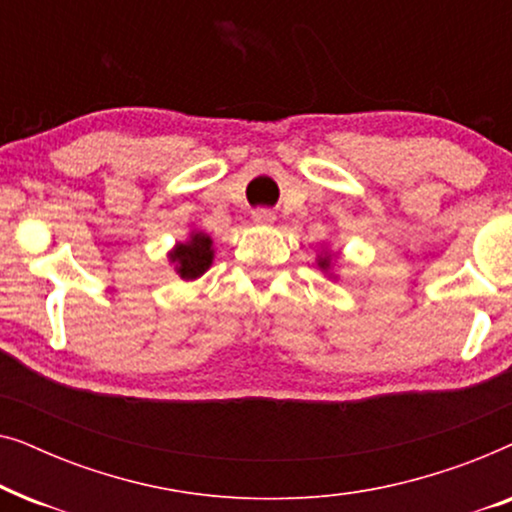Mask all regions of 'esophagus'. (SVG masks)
<instances>
[{
	"instance_id": "obj_1",
	"label": "esophagus",
	"mask_w": 512,
	"mask_h": 512,
	"mask_svg": "<svg viewBox=\"0 0 512 512\" xmlns=\"http://www.w3.org/2000/svg\"><path fill=\"white\" fill-rule=\"evenodd\" d=\"M251 219L258 226H270V223H275V212H270V209H256L254 214H251Z\"/></svg>"
}]
</instances>
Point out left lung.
Instances as JSON below:
<instances>
[{"label": "left lung", "instance_id": "8db88e82", "mask_svg": "<svg viewBox=\"0 0 512 512\" xmlns=\"http://www.w3.org/2000/svg\"><path fill=\"white\" fill-rule=\"evenodd\" d=\"M335 265H338V254L328 247H321L317 254V268L324 272L328 279H338V272H335Z\"/></svg>", "mask_w": 512, "mask_h": 512}]
</instances>
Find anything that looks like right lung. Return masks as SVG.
<instances>
[{
	"label": "right lung",
	"mask_w": 512,
	"mask_h": 512,
	"mask_svg": "<svg viewBox=\"0 0 512 512\" xmlns=\"http://www.w3.org/2000/svg\"><path fill=\"white\" fill-rule=\"evenodd\" d=\"M167 261H170L172 270L184 279V282H193L205 275L214 263V240L205 230L193 228L186 240L174 244L167 251Z\"/></svg>",
	"instance_id": "1"
}]
</instances>
